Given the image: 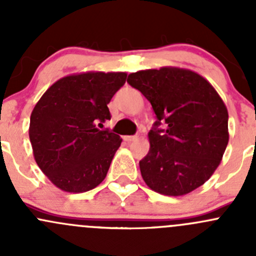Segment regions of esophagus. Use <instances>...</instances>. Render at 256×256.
<instances>
[{
	"mask_svg": "<svg viewBox=\"0 0 256 256\" xmlns=\"http://www.w3.org/2000/svg\"><path fill=\"white\" fill-rule=\"evenodd\" d=\"M125 138L126 142H134V141L138 140V138L136 135H132V136H125V138Z\"/></svg>",
	"mask_w": 256,
	"mask_h": 256,
	"instance_id": "34e87169",
	"label": "esophagus"
}]
</instances>
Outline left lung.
I'll return each mask as SVG.
<instances>
[{"label":"left lung","instance_id":"left-lung-1","mask_svg":"<svg viewBox=\"0 0 256 256\" xmlns=\"http://www.w3.org/2000/svg\"><path fill=\"white\" fill-rule=\"evenodd\" d=\"M128 82L151 102L156 121L140 161L144 180L166 196L200 187L219 166L229 141L228 112L213 86L187 69L136 72Z\"/></svg>","mask_w":256,"mask_h":256}]
</instances>
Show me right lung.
<instances>
[{
    "label": "right lung",
    "instance_id": "obj_1",
    "mask_svg": "<svg viewBox=\"0 0 256 256\" xmlns=\"http://www.w3.org/2000/svg\"><path fill=\"white\" fill-rule=\"evenodd\" d=\"M126 73H84L54 82L33 109L30 140L43 174L66 192L92 190L104 180L120 136L100 130L108 104Z\"/></svg>",
    "mask_w": 256,
    "mask_h": 256
}]
</instances>
